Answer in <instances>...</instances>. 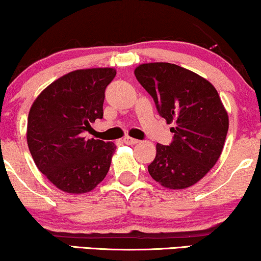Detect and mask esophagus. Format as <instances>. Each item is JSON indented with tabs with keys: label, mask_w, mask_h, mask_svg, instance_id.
<instances>
[{
	"label": "esophagus",
	"mask_w": 261,
	"mask_h": 261,
	"mask_svg": "<svg viewBox=\"0 0 261 261\" xmlns=\"http://www.w3.org/2000/svg\"><path fill=\"white\" fill-rule=\"evenodd\" d=\"M123 142H124V144H127V145H137L140 141L137 140V139L130 138V137H124L123 138Z\"/></svg>",
	"instance_id": "1"
}]
</instances>
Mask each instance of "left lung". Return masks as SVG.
I'll list each match as a JSON object with an SVG mask.
<instances>
[{
	"instance_id": "left-lung-1",
	"label": "left lung",
	"mask_w": 261,
	"mask_h": 261,
	"mask_svg": "<svg viewBox=\"0 0 261 261\" xmlns=\"http://www.w3.org/2000/svg\"><path fill=\"white\" fill-rule=\"evenodd\" d=\"M134 74L160 116L174 124L171 145L156 144L149 174L171 190L192 187L213 169L226 141L229 117L219 92L205 78L176 64H141Z\"/></svg>"
}]
</instances>
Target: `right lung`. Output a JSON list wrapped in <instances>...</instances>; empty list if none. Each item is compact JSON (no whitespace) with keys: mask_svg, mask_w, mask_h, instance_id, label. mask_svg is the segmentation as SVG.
I'll return each instance as SVG.
<instances>
[{"mask_svg":"<svg viewBox=\"0 0 261 261\" xmlns=\"http://www.w3.org/2000/svg\"><path fill=\"white\" fill-rule=\"evenodd\" d=\"M113 67L71 71L42 90L28 114L27 144L35 165L67 194L94 190L108 173L116 146L83 137L103 117Z\"/></svg>","mask_w":261,"mask_h":261,"instance_id":"add662e5","label":"right lung"}]
</instances>
